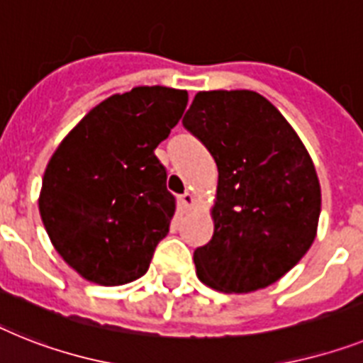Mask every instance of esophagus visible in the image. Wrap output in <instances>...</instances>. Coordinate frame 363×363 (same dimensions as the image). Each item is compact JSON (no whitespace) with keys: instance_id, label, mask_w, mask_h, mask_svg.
Masks as SVG:
<instances>
[{"instance_id":"34e87169","label":"esophagus","mask_w":363,"mask_h":363,"mask_svg":"<svg viewBox=\"0 0 363 363\" xmlns=\"http://www.w3.org/2000/svg\"><path fill=\"white\" fill-rule=\"evenodd\" d=\"M179 201H181V206L182 208H191V206H194V196H191L190 191H184V194H182L181 197H179Z\"/></svg>"}]
</instances>
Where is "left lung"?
I'll use <instances>...</instances> for the list:
<instances>
[{
    "mask_svg": "<svg viewBox=\"0 0 363 363\" xmlns=\"http://www.w3.org/2000/svg\"><path fill=\"white\" fill-rule=\"evenodd\" d=\"M218 166L214 236L194 252L203 284L249 294L273 284L318 233L321 188L286 118L251 90L199 92L182 118Z\"/></svg>",
    "mask_w": 363,
    "mask_h": 363,
    "instance_id": "obj_1",
    "label": "left lung"
}]
</instances>
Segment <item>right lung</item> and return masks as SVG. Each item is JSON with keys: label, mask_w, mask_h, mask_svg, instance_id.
<instances>
[{"label": "right lung", "mask_w": 363, "mask_h": 363, "mask_svg": "<svg viewBox=\"0 0 363 363\" xmlns=\"http://www.w3.org/2000/svg\"><path fill=\"white\" fill-rule=\"evenodd\" d=\"M186 103V90L166 86L114 94L94 106L50 158L38 199L42 223L83 279L121 286L149 269L175 214L155 149Z\"/></svg>", "instance_id": "1"}]
</instances>
